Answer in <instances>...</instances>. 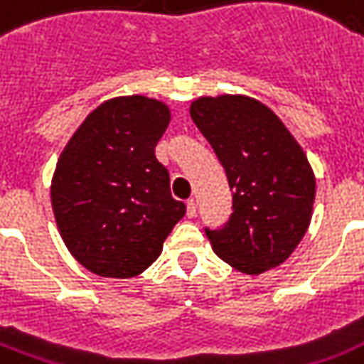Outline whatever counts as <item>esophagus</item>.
I'll return each mask as SVG.
<instances>
[{
  "instance_id": "34e87169",
  "label": "esophagus",
  "mask_w": 364,
  "mask_h": 364,
  "mask_svg": "<svg viewBox=\"0 0 364 364\" xmlns=\"http://www.w3.org/2000/svg\"><path fill=\"white\" fill-rule=\"evenodd\" d=\"M196 210H198V205H196V200H194V198L187 200V217H188V219L196 217Z\"/></svg>"
}]
</instances>
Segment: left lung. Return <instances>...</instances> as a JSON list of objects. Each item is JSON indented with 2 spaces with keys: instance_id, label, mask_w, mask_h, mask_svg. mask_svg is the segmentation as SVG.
<instances>
[{
  "instance_id": "1",
  "label": "left lung",
  "mask_w": 364,
  "mask_h": 364,
  "mask_svg": "<svg viewBox=\"0 0 364 364\" xmlns=\"http://www.w3.org/2000/svg\"><path fill=\"white\" fill-rule=\"evenodd\" d=\"M191 117L210 141L232 191V215L208 230L211 247L236 270L259 276L291 257L310 227L316 176L279 117L243 94L202 96Z\"/></svg>"
}]
</instances>
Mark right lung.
<instances>
[{"mask_svg": "<svg viewBox=\"0 0 364 364\" xmlns=\"http://www.w3.org/2000/svg\"><path fill=\"white\" fill-rule=\"evenodd\" d=\"M170 119L160 100L111 98L60 154L50 183L54 219L65 247L96 276L124 279L147 270L185 215L154 156Z\"/></svg>", "mask_w": 364, "mask_h": 364, "instance_id": "obj_1", "label": "right lung"}]
</instances>
